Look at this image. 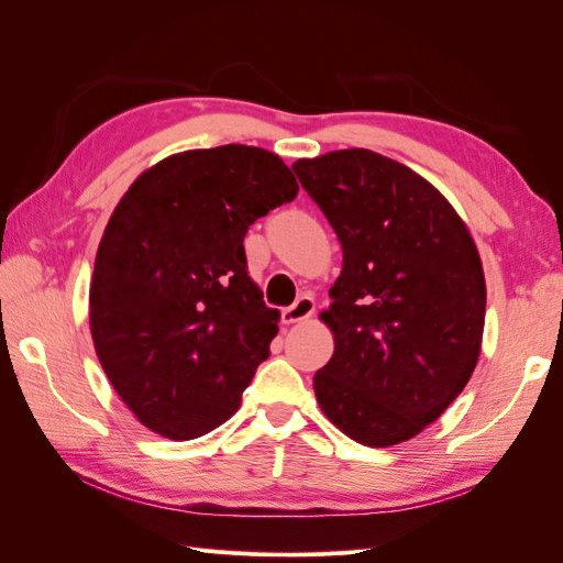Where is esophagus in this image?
Here are the masks:
<instances>
[{"label":"esophagus","mask_w":563,"mask_h":563,"mask_svg":"<svg viewBox=\"0 0 563 563\" xmlns=\"http://www.w3.org/2000/svg\"><path fill=\"white\" fill-rule=\"evenodd\" d=\"M314 314V300L310 296H300L291 308H286L282 312V319L284 323H298V321H305L310 319Z\"/></svg>","instance_id":"esophagus-1"}]
</instances>
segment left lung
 Masks as SVG:
<instances>
[{"label": "left lung", "mask_w": 563, "mask_h": 563, "mask_svg": "<svg viewBox=\"0 0 563 563\" xmlns=\"http://www.w3.org/2000/svg\"><path fill=\"white\" fill-rule=\"evenodd\" d=\"M343 249L331 308L333 356L317 404L364 446L413 439L465 389L479 362L486 279L465 220L437 187L373 150L294 164Z\"/></svg>", "instance_id": "left-lung-1"}]
</instances>
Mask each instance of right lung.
<instances>
[{
  "label": "right lung",
  "mask_w": 563,
  "mask_h": 563,
  "mask_svg": "<svg viewBox=\"0 0 563 563\" xmlns=\"http://www.w3.org/2000/svg\"><path fill=\"white\" fill-rule=\"evenodd\" d=\"M298 195L279 155L185 150L131 183L98 244L89 327L129 411L166 439L234 416L269 354L279 312L246 272L244 234Z\"/></svg>",
  "instance_id": "obj_1"
}]
</instances>
